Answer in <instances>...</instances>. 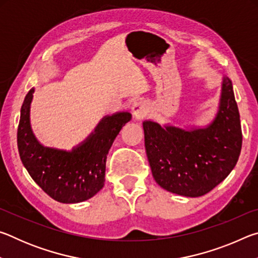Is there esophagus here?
Masks as SVG:
<instances>
[{
    "mask_svg": "<svg viewBox=\"0 0 258 258\" xmlns=\"http://www.w3.org/2000/svg\"><path fill=\"white\" fill-rule=\"evenodd\" d=\"M132 111H133L134 118L138 120H141L148 115V106L143 101H137L133 104Z\"/></svg>",
    "mask_w": 258,
    "mask_h": 258,
    "instance_id": "34e87169",
    "label": "esophagus"
}]
</instances>
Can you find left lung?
<instances>
[{
  "label": "left lung",
  "mask_w": 258,
  "mask_h": 258,
  "mask_svg": "<svg viewBox=\"0 0 258 258\" xmlns=\"http://www.w3.org/2000/svg\"><path fill=\"white\" fill-rule=\"evenodd\" d=\"M145 146L155 181L173 194L200 197L234 168L242 145L232 82L223 77L215 119L205 128L183 130L146 120Z\"/></svg>",
  "instance_id": "obj_1"
}]
</instances>
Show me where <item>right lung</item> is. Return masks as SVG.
I'll return each instance as SVG.
<instances>
[{
	"instance_id": "1",
	"label": "right lung",
	"mask_w": 258,
	"mask_h": 258,
	"mask_svg": "<svg viewBox=\"0 0 258 258\" xmlns=\"http://www.w3.org/2000/svg\"><path fill=\"white\" fill-rule=\"evenodd\" d=\"M34 89L26 95L20 110L18 150L33 180L52 199L76 204L92 198L104 185L106 160L113 140L131 120L130 112L107 116L94 132L72 151L42 146L30 127L29 112Z\"/></svg>"
}]
</instances>
